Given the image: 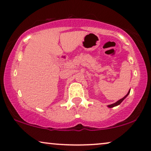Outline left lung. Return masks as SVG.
I'll list each match as a JSON object with an SVG mask.
<instances>
[{
	"mask_svg": "<svg viewBox=\"0 0 151 151\" xmlns=\"http://www.w3.org/2000/svg\"><path fill=\"white\" fill-rule=\"evenodd\" d=\"M130 90H129V91H128V93H127V94H126V95L125 96H124V97L122 98V99H119V101H116V102H115V103H114V104H110V105H108V108H113V107H114V106H116L119 105V104H121L122 102L125 99L126 97H127L128 94H130Z\"/></svg>",
	"mask_w": 151,
	"mask_h": 151,
	"instance_id": "8db88e82",
	"label": "left lung"
}]
</instances>
